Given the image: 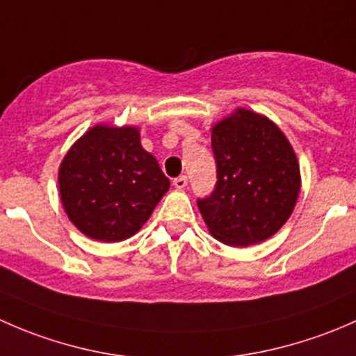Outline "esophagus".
Instances as JSON below:
<instances>
[{"label":"esophagus","mask_w":356,"mask_h":356,"mask_svg":"<svg viewBox=\"0 0 356 356\" xmlns=\"http://www.w3.org/2000/svg\"><path fill=\"white\" fill-rule=\"evenodd\" d=\"M172 184H174L175 189H184L186 186H188V177H186V175H179V177H175L174 181H172Z\"/></svg>","instance_id":"1"}]
</instances>
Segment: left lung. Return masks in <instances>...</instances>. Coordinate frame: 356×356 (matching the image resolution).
<instances>
[{"mask_svg":"<svg viewBox=\"0 0 356 356\" xmlns=\"http://www.w3.org/2000/svg\"><path fill=\"white\" fill-rule=\"evenodd\" d=\"M217 184L198 200L208 231L236 248L265 241L291 217L301 188L300 165L281 129L238 108L211 127Z\"/></svg>","mask_w":356,"mask_h":356,"instance_id":"1","label":"left lung"}]
</instances>
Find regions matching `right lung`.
<instances>
[{"label": "right lung", "instance_id": "1", "mask_svg": "<svg viewBox=\"0 0 356 356\" xmlns=\"http://www.w3.org/2000/svg\"><path fill=\"white\" fill-rule=\"evenodd\" d=\"M60 198L72 224L96 241L134 236L170 188L139 129L99 124L72 145L58 170Z\"/></svg>", "mask_w": 356, "mask_h": 356}]
</instances>
